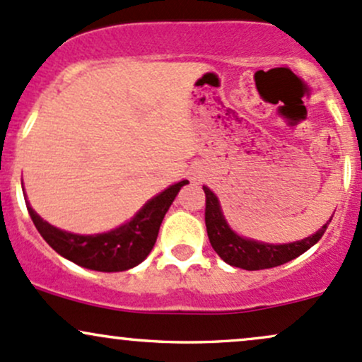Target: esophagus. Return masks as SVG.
<instances>
[{"label":"esophagus","instance_id":"34e87169","mask_svg":"<svg viewBox=\"0 0 362 362\" xmlns=\"http://www.w3.org/2000/svg\"><path fill=\"white\" fill-rule=\"evenodd\" d=\"M192 178H194V180H199V178H201V175H199L197 172H194V173H192Z\"/></svg>","mask_w":362,"mask_h":362}]
</instances>
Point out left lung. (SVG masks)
Wrapping results in <instances>:
<instances>
[{
  "label": "left lung",
  "mask_w": 362,
  "mask_h": 362,
  "mask_svg": "<svg viewBox=\"0 0 362 362\" xmlns=\"http://www.w3.org/2000/svg\"><path fill=\"white\" fill-rule=\"evenodd\" d=\"M206 194V228L209 242L213 245L214 252L218 253L226 264L233 267L245 269V271H262V269L277 267V265L286 264V262L296 259L301 253H305L308 248L313 247L315 243L322 238L325 233L327 226L330 224L332 218L328 219L327 224L315 235L301 242L286 243V245H271L255 242V240L242 238L228 226L224 221L221 207H219L218 197L211 192L207 187H202Z\"/></svg>",
  "instance_id": "obj_1"
}]
</instances>
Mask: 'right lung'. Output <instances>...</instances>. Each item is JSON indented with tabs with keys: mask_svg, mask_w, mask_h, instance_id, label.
I'll return each instance as SVG.
<instances>
[{
	"mask_svg": "<svg viewBox=\"0 0 362 362\" xmlns=\"http://www.w3.org/2000/svg\"><path fill=\"white\" fill-rule=\"evenodd\" d=\"M187 180L168 187L144 204L131 221L117 230L102 235H74L54 228L44 221L27 202L28 214L37 231L59 255L66 257L81 267L100 272H120L141 264L156 242L161 221Z\"/></svg>",
	"mask_w": 362,
	"mask_h": 362,
	"instance_id": "add662e5",
	"label": "right lung"
}]
</instances>
